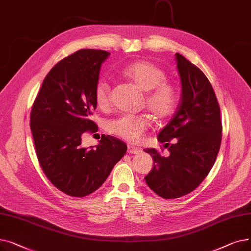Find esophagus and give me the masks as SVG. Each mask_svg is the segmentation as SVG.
I'll return each instance as SVG.
<instances>
[{"label":"esophagus","mask_w":251,"mask_h":251,"mask_svg":"<svg viewBox=\"0 0 251 251\" xmlns=\"http://www.w3.org/2000/svg\"><path fill=\"white\" fill-rule=\"evenodd\" d=\"M128 153H132V154H138L142 151L141 149L136 148V147H132V146H128V150H127Z\"/></svg>","instance_id":"obj_1"}]
</instances>
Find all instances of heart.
<instances>
[{
  "mask_svg": "<svg viewBox=\"0 0 251 251\" xmlns=\"http://www.w3.org/2000/svg\"><path fill=\"white\" fill-rule=\"evenodd\" d=\"M121 74L133 81L140 89L146 91V104L151 114L159 120L172 116L178 104V92L174 85L167 82L166 73L156 65L144 60H138L126 65ZM111 86L105 79L96 83L94 98L97 107L101 111L110 107ZM151 123L149 114L122 115L107 123L109 133L130 143L140 141Z\"/></svg>",
  "mask_w": 251,
  "mask_h": 251,
  "instance_id": "heart-1",
  "label": "heart"
}]
</instances>
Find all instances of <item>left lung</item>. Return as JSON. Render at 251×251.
<instances>
[{
	"instance_id": "1",
	"label": "left lung",
	"mask_w": 251,
	"mask_h": 251,
	"mask_svg": "<svg viewBox=\"0 0 251 251\" xmlns=\"http://www.w3.org/2000/svg\"><path fill=\"white\" fill-rule=\"evenodd\" d=\"M182 97L174 118L157 139L170 151L163 156L154 149L144 150L153 165L146 176L149 187L165 200L192 192L208 175L220 151L222 122L220 105L203 72L185 57L176 54ZM172 140L174 144H170Z\"/></svg>"
}]
</instances>
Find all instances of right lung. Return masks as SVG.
<instances>
[{
    "instance_id": "obj_1",
    "label": "right lung",
    "mask_w": 251,
    "mask_h": 251,
    "mask_svg": "<svg viewBox=\"0 0 251 251\" xmlns=\"http://www.w3.org/2000/svg\"><path fill=\"white\" fill-rule=\"evenodd\" d=\"M110 54L79 50L62 59L44 79L30 113L36 156L45 175L59 190L83 197L99 189L127 151L126 143L101 135L95 149L81 146V136L95 133L90 120L101 63Z\"/></svg>"
}]
</instances>
